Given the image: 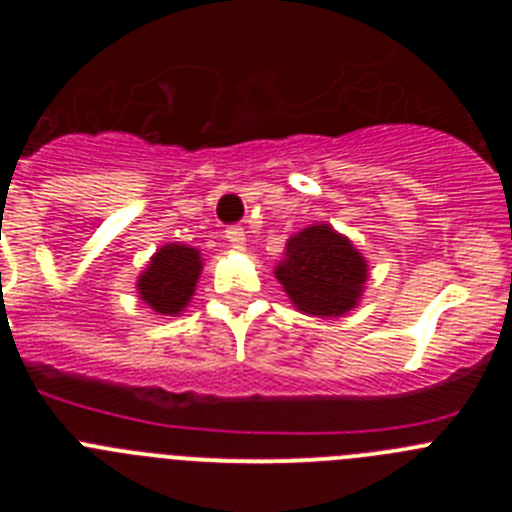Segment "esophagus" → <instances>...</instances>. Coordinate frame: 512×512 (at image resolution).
Returning a JSON list of instances; mask_svg holds the SVG:
<instances>
[{
	"label": "esophagus",
	"mask_w": 512,
	"mask_h": 512,
	"mask_svg": "<svg viewBox=\"0 0 512 512\" xmlns=\"http://www.w3.org/2000/svg\"><path fill=\"white\" fill-rule=\"evenodd\" d=\"M225 238H228V243L235 251H243V248H246V230H243L241 225H233V228L225 230Z\"/></svg>",
	"instance_id": "34e87169"
}]
</instances>
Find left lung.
<instances>
[{
    "mask_svg": "<svg viewBox=\"0 0 512 512\" xmlns=\"http://www.w3.org/2000/svg\"><path fill=\"white\" fill-rule=\"evenodd\" d=\"M292 307L312 318H341L364 297L369 261L348 235L330 223H312L289 235L274 266Z\"/></svg>",
    "mask_w": 512,
    "mask_h": 512,
    "instance_id": "1",
    "label": "left lung"
}]
</instances>
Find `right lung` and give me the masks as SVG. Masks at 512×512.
I'll list each match as a JSON object with an SVG mask.
<instances>
[{"instance_id": "1", "label": "right lung", "mask_w": 512, "mask_h": 512, "mask_svg": "<svg viewBox=\"0 0 512 512\" xmlns=\"http://www.w3.org/2000/svg\"><path fill=\"white\" fill-rule=\"evenodd\" d=\"M205 259L187 243H164L140 271L138 297L164 318H179L192 302Z\"/></svg>"}]
</instances>
